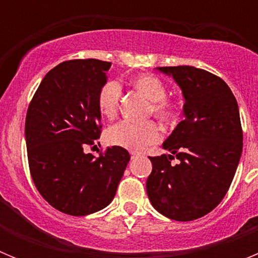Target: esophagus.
<instances>
[{"label":"esophagus","instance_id":"34e87169","mask_svg":"<svg viewBox=\"0 0 258 258\" xmlns=\"http://www.w3.org/2000/svg\"><path fill=\"white\" fill-rule=\"evenodd\" d=\"M137 155H138V154H137V152H134V151H131V156H132V159H134V157H136Z\"/></svg>","mask_w":258,"mask_h":258}]
</instances>
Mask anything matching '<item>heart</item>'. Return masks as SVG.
Returning <instances> with one entry per match:
<instances>
[{
  "label": "heart",
  "instance_id": "heart-1",
  "mask_svg": "<svg viewBox=\"0 0 258 258\" xmlns=\"http://www.w3.org/2000/svg\"><path fill=\"white\" fill-rule=\"evenodd\" d=\"M134 88L142 93L151 102V111L161 121H170L177 116V103L166 99V89L164 83L154 75H141L132 80ZM121 98V85L109 80L102 85L97 97L99 112L107 118L115 117ZM161 138L160 127L154 121L136 124L131 121H120L109 126L106 132V140L111 146H117L132 151H142L147 146L159 142Z\"/></svg>",
  "mask_w": 258,
  "mask_h": 258
}]
</instances>
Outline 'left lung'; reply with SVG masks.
Listing matches in <instances>:
<instances>
[{"mask_svg": "<svg viewBox=\"0 0 258 258\" xmlns=\"http://www.w3.org/2000/svg\"><path fill=\"white\" fill-rule=\"evenodd\" d=\"M172 76L184 98V118L163 149L170 155L150 157L146 182L152 207L175 221L206 216L225 198L243 150L236 99L221 77L191 66L159 67ZM177 157L180 161L172 164Z\"/></svg>", "mask_w": 258, "mask_h": 258, "instance_id": "left-lung-1", "label": "left lung"}]
</instances>
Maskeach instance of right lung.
Returning a JSON list of instances; mask_svg holds the SVG:
<instances>
[{
    "instance_id": "obj_1",
    "label": "right lung",
    "mask_w": 258,
    "mask_h": 258,
    "mask_svg": "<svg viewBox=\"0 0 258 258\" xmlns=\"http://www.w3.org/2000/svg\"><path fill=\"white\" fill-rule=\"evenodd\" d=\"M109 67L98 59L63 61L47 72L27 111L32 179L50 206L70 216L106 208L131 160L117 146L98 157L85 152L101 136L97 97Z\"/></svg>"
}]
</instances>
